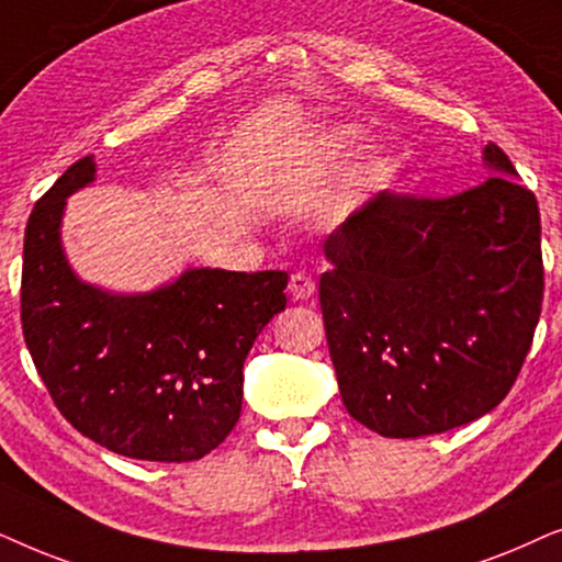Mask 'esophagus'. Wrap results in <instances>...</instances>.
I'll use <instances>...</instances> for the list:
<instances>
[{"label": "esophagus", "mask_w": 562, "mask_h": 562, "mask_svg": "<svg viewBox=\"0 0 562 562\" xmlns=\"http://www.w3.org/2000/svg\"><path fill=\"white\" fill-rule=\"evenodd\" d=\"M288 290L295 301H308V297L316 293V280H313V274L305 272V269H297V272L290 274Z\"/></svg>", "instance_id": "1"}]
</instances>
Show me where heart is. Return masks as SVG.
Wrapping results in <instances>:
<instances>
[{"label": "heart", "instance_id": "1", "mask_svg": "<svg viewBox=\"0 0 562 562\" xmlns=\"http://www.w3.org/2000/svg\"><path fill=\"white\" fill-rule=\"evenodd\" d=\"M364 171H368L370 177H380L385 171V161L383 159H372V161H368V167H364Z\"/></svg>", "mask_w": 562, "mask_h": 562}]
</instances>
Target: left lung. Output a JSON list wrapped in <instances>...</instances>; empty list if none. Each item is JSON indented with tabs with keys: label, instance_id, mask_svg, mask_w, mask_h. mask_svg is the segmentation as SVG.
Masks as SVG:
<instances>
[{
	"label": "left lung",
	"instance_id": "8db88e82",
	"mask_svg": "<svg viewBox=\"0 0 562 562\" xmlns=\"http://www.w3.org/2000/svg\"><path fill=\"white\" fill-rule=\"evenodd\" d=\"M454 194L380 192L331 231L318 301L349 416L380 437L442 434L506 398L542 311L540 207L514 164Z\"/></svg>",
	"mask_w": 562,
	"mask_h": 562
}]
</instances>
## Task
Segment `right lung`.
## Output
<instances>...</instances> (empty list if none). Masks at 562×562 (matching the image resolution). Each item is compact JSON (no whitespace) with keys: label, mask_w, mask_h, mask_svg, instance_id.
<instances>
[{"label":"right lung","mask_w":562,"mask_h":562,"mask_svg":"<svg viewBox=\"0 0 562 562\" xmlns=\"http://www.w3.org/2000/svg\"><path fill=\"white\" fill-rule=\"evenodd\" d=\"M94 179L74 161L37 200L22 246L20 318L37 375L74 429L133 460L205 458L241 416L244 359L285 308L288 272L190 269L146 295L79 282L58 238L66 194Z\"/></svg>","instance_id":"obj_1"}]
</instances>
